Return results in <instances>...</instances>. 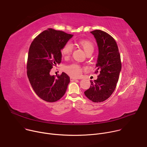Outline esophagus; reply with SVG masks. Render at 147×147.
Instances as JSON below:
<instances>
[{
  "label": "esophagus",
  "mask_w": 147,
  "mask_h": 147,
  "mask_svg": "<svg viewBox=\"0 0 147 147\" xmlns=\"http://www.w3.org/2000/svg\"><path fill=\"white\" fill-rule=\"evenodd\" d=\"M77 80V78H76L70 77V81H74V80Z\"/></svg>",
  "instance_id": "34e87169"
}]
</instances>
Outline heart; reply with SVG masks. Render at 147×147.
Masks as SVG:
<instances>
[{
  "instance_id": "b5f03b06",
  "label": "heart",
  "mask_w": 147,
  "mask_h": 147,
  "mask_svg": "<svg viewBox=\"0 0 147 147\" xmlns=\"http://www.w3.org/2000/svg\"><path fill=\"white\" fill-rule=\"evenodd\" d=\"M78 44L87 55L92 54L94 51V45L92 42L90 40L86 39L80 40L78 42ZM72 51V45L69 42H67L61 48L60 52L61 55L65 58H68L71 55ZM65 70L70 76L72 77H77L81 75L82 68L79 65L74 63L66 66Z\"/></svg>"
}]
</instances>
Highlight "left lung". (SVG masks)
<instances>
[{"mask_svg":"<svg viewBox=\"0 0 147 147\" xmlns=\"http://www.w3.org/2000/svg\"><path fill=\"white\" fill-rule=\"evenodd\" d=\"M98 47L96 71L98 78L91 81V86L84 92L94 102L107 100L114 92L121 69L120 55L114 38L106 32L96 30L91 31Z\"/></svg>","mask_w":147,"mask_h":147,"instance_id":"left-lung-1","label":"left lung"}]
</instances>
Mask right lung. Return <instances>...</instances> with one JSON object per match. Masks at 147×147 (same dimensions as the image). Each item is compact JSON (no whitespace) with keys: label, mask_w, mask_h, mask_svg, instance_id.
Wrapping results in <instances>:
<instances>
[{"label":"right lung","mask_w":147,"mask_h":147,"mask_svg":"<svg viewBox=\"0 0 147 147\" xmlns=\"http://www.w3.org/2000/svg\"><path fill=\"white\" fill-rule=\"evenodd\" d=\"M73 35L48 28L35 38L30 45L27 73L36 94L47 102H53L63 96L70 80L65 73L50 74L53 66L60 63L61 48Z\"/></svg>","instance_id":"obj_1"}]
</instances>
